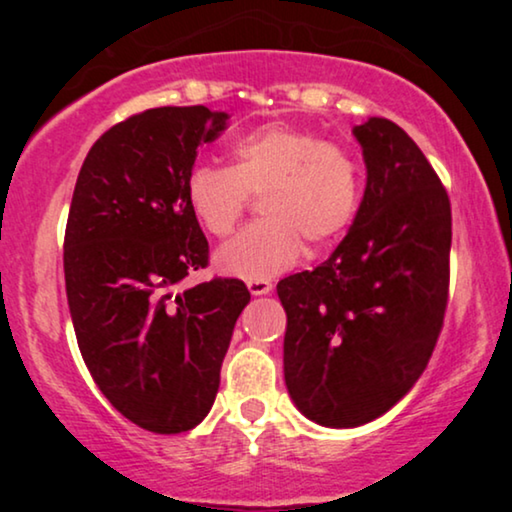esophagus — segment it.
<instances>
[{"label": "esophagus", "mask_w": 512, "mask_h": 512, "mask_svg": "<svg viewBox=\"0 0 512 512\" xmlns=\"http://www.w3.org/2000/svg\"><path fill=\"white\" fill-rule=\"evenodd\" d=\"M247 289L251 291V296H265V293L272 291V282L270 279H249Z\"/></svg>", "instance_id": "1"}]
</instances>
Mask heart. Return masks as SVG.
I'll return each mask as SVG.
<instances>
[{"instance_id": "b5f03b06", "label": "heart", "mask_w": 512, "mask_h": 512, "mask_svg": "<svg viewBox=\"0 0 512 512\" xmlns=\"http://www.w3.org/2000/svg\"><path fill=\"white\" fill-rule=\"evenodd\" d=\"M233 165L198 163L186 174V202L214 237L235 230L261 195L263 219L216 251L228 275L268 279L312 251L331 247L352 226L361 205V165L347 146L312 130L265 125L230 149Z\"/></svg>"}]
</instances>
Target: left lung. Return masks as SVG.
<instances>
[{
	"instance_id": "obj_1",
	"label": "left lung",
	"mask_w": 512,
	"mask_h": 512,
	"mask_svg": "<svg viewBox=\"0 0 512 512\" xmlns=\"http://www.w3.org/2000/svg\"><path fill=\"white\" fill-rule=\"evenodd\" d=\"M368 184L331 258L284 277V380L321 426L384 415L424 373L450 298L452 209L443 181L389 118L356 125Z\"/></svg>"
}]
</instances>
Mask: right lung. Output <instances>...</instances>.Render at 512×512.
Here are the masks:
<instances>
[{
  "instance_id": "right-lung-1",
  "label": "right lung",
  "mask_w": 512,
  "mask_h": 512,
  "mask_svg": "<svg viewBox=\"0 0 512 512\" xmlns=\"http://www.w3.org/2000/svg\"><path fill=\"white\" fill-rule=\"evenodd\" d=\"M226 121L202 104L125 118L88 151L69 205L65 284L81 356L107 401L153 433L207 417L251 298L230 277L174 293L209 263L186 174Z\"/></svg>"
}]
</instances>
